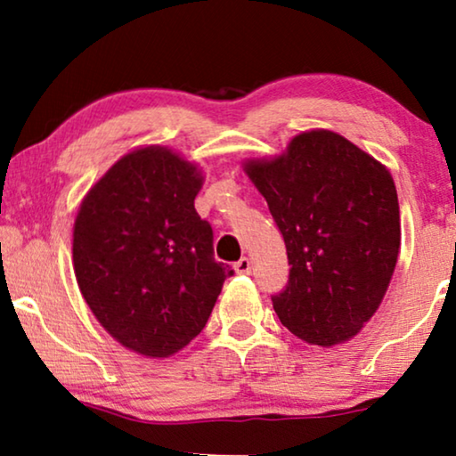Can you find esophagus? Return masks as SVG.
I'll return each mask as SVG.
<instances>
[{"mask_svg":"<svg viewBox=\"0 0 456 456\" xmlns=\"http://www.w3.org/2000/svg\"><path fill=\"white\" fill-rule=\"evenodd\" d=\"M234 270H236V273H248V272H251V259H248V257L239 259L234 264Z\"/></svg>","mask_w":456,"mask_h":456,"instance_id":"1","label":"esophagus"}]
</instances>
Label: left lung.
Segmentation results:
<instances>
[{
  "label": "left lung",
  "mask_w": 456,
  "mask_h": 456,
  "mask_svg": "<svg viewBox=\"0 0 456 456\" xmlns=\"http://www.w3.org/2000/svg\"><path fill=\"white\" fill-rule=\"evenodd\" d=\"M247 176L284 236L290 276L272 297L280 322L317 346L340 345L371 320L401 248L396 186L386 166L332 130H307Z\"/></svg>",
  "instance_id": "8db88e82"
}]
</instances>
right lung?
<instances>
[{"label": "right lung", "mask_w": 456, "mask_h": 456, "mask_svg": "<svg viewBox=\"0 0 456 456\" xmlns=\"http://www.w3.org/2000/svg\"><path fill=\"white\" fill-rule=\"evenodd\" d=\"M201 184L195 164L149 145L118 159L78 208V289L108 334L145 357L189 345L232 276L214 259V232L195 209Z\"/></svg>", "instance_id": "obj_1"}]
</instances>
